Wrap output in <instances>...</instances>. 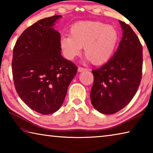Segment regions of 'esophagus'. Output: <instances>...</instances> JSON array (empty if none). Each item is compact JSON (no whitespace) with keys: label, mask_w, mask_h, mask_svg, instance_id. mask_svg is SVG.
Masks as SVG:
<instances>
[{"label":"esophagus","mask_w":153,"mask_h":153,"mask_svg":"<svg viewBox=\"0 0 153 153\" xmlns=\"http://www.w3.org/2000/svg\"><path fill=\"white\" fill-rule=\"evenodd\" d=\"M86 70H87L86 68H84V67H79L78 69H77V71H78V72H82V71H84Z\"/></svg>","instance_id":"34e87169"}]
</instances>
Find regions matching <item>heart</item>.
<instances>
[{"label": "heart", "mask_w": 153, "mask_h": 153, "mask_svg": "<svg viewBox=\"0 0 153 153\" xmlns=\"http://www.w3.org/2000/svg\"><path fill=\"white\" fill-rule=\"evenodd\" d=\"M69 36L60 39L65 56L73 59L78 56L84 46V54L93 65L107 62L113 53L118 40L115 27L97 21H82L71 25Z\"/></svg>", "instance_id": "1"}]
</instances>
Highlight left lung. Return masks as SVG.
Wrapping results in <instances>:
<instances>
[{
	"label": "left lung",
	"instance_id": "1",
	"mask_svg": "<svg viewBox=\"0 0 153 153\" xmlns=\"http://www.w3.org/2000/svg\"><path fill=\"white\" fill-rule=\"evenodd\" d=\"M120 24L123 37L117 51L107 63L92 71L91 103L106 115L118 112L131 101L142 78V46L128 24L120 20Z\"/></svg>",
	"mask_w": 153,
	"mask_h": 153
}]
</instances>
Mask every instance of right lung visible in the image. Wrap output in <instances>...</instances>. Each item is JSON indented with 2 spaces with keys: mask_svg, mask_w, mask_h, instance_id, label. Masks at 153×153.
<instances>
[{
  "mask_svg": "<svg viewBox=\"0 0 153 153\" xmlns=\"http://www.w3.org/2000/svg\"><path fill=\"white\" fill-rule=\"evenodd\" d=\"M61 15L39 20L25 29L13 51L12 73L19 97L43 115L63 104L77 67L61 54V35L53 26Z\"/></svg>",
  "mask_w": 153,
  "mask_h": 153,
  "instance_id": "obj_1",
  "label": "right lung"
}]
</instances>
